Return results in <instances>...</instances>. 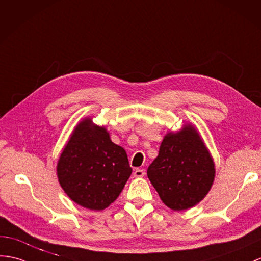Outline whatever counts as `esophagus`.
<instances>
[{"instance_id": "obj_1", "label": "esophagus", "mask_w": 261, "mask_h": 261, "mask_svg": "<svg viewBox=\"0 0 261 261\" xmlns=\"http://www.w3.org/2000/svg\"><path fill=\"white\" fill-rule=\"evenodd\" d=\"M144 174L145 172L143 169H137V170H135V172H133V175H135L136 178H142L144 177Z\"/></svg>"}]
</instances>
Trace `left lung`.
Here are the masks:
<instances>
[{"label": "left lung", "instance_id": "left-lung-1", "mask_svg": "<svg viewBox=\"0 0 261 261\" xmlns=\"http://www.w3.org/2000/svg\"><path fill=\"white\" fill-rule=\"evenodd\" d=\"M147 174L162 202L174 211H182L195 207L208 195L216 168L202 137L188 122L165 136Z\"/></svg>", "mask_w": 261, "mask_h": 261}]
</instances>
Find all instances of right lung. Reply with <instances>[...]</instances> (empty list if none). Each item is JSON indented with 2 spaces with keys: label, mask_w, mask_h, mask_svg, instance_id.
I'll use <instances>...</instances> for the list:
<instances>
[{
  "label": "right lung",
  "mask_w": 261,
  "mask_h": 261,
  "mask_svg": "<svg viewBox=\"0 0 261 261\" xmlns=\"http://www.w3.org/2000/svg\"><path fill=\"white\" fill-rule=\"evenodd\" d=\"M131 173L125 150L91 117L74 126L57 165L59 184L68 197L96 211L116 201Z\"/></svg>",
  "instance_id": "right-lung-1"
}]
</instances>
